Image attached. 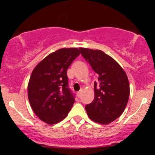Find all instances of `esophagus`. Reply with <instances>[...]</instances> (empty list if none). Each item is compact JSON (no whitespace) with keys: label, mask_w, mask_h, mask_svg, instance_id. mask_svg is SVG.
<instances>
[{"label":"esophagus","mask_w":155,"mask_h":155,"mask_svg":"<svg viewBox=\"0 0 155 155\" xmlns=\"http://www.w3.org/2000/svg\"><path fill=\"white\" fill-rule=\"evenodd\" d=\"M82 90H81L80 91L77 92V96L79 97H81V95H82Z\"/></svg>","instance_id":"1"}]
</instances>
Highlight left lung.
Returning a JSON list of instances; mask_svg holds the SVG:
<instances>
[{"label": "left lung", "instance_id": "1", "mask_svg": "<svg viewBox=\"0 0 155 155\" xmlns=\"http://www.w3.org/2000/svg\"><path fill=\"white\" fill-rule=\"evenodd\" d=\"M92 70L98 74L94 82V99L85 106L91 120L101 124H110L124 111L130 95V84L124 69L101 50L80 48Z\"/></svg>", "mask_w": 155, "mask_h": 155}]
</instances>
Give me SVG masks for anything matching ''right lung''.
Masks as SVG:
<instances>
[{
	"label": "right lung",
	"mask_w": 155,
	"mask_h": 155,
	"mask_svg": "<svg viewBox=\"0 0 155 155\" xmlns=\"http://www.w3.org/2000/svg\"><path fill=\"white\" fill-rule=\"evenodd\" d=\"M77 48H63L48 54L33 70L28 97L41 121L54 124L64 119L75 102L68 88L67 70L80 54Z\"/></svg>",
	"instance_id": "obj_1"
}]
</instances>
